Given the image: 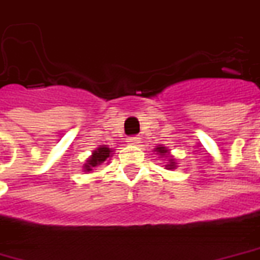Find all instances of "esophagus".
Listing matches in <instances>:
<instances>
[{"mask_svg":"<svg viewBox=\"0 0 260 260\" xmlns=\"http://www.w3.org/2000/svg\"><path fill=\"white\" fill-rule=\"evenodd\" d=\"M140 141H141V140H140V137H137V136H136V137H128L127 138L128 144H140Z\"/></svg>","mask_w":260,"mask_h":260,"instance_id":"1","label":"esophagus"}]
</instances>
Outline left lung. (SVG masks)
Segmentation results:
<instances>
[{
	"label": "left lung",
	"mask_w": 260,
	"mask_h": 260,
	"mask_svg": "<svg viewBox=\"0 0 260 260\" xmlns=\"http://www.w3.org/2000/svg\"><path fill=\"white\" fill-rule=\"evenodd\" d=\"M153 151L156 152V155H159V158H165L166 159V164H165V169L168 170H173L177 168V162L174 156L170 153V149H168L164 145H158L156 148H153Z\"/></svg>",
	"instance_id": "1"
}]
</instances>
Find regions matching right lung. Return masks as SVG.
<instances>
[{
	"label": "right lung",
	"instance_id": "add662e5",
	"mask_svg": "<svg viewBox=\"0 0 260 260\" xmlns=\"http://www.w3.org/2000/svg\"><path fill=\"white\" fill-rule=\"evenodd\" d=\"M112 153H113V149L109 148L108 145H100L98 148H95L91 153V156L86 160V164L83 166V172H87L90 173L92 170L101 166L104 162H107L108 159L112 158Z\"/></svg>",
	"mask_w": 260,
	"mask_h": 260
}]
</instances>
